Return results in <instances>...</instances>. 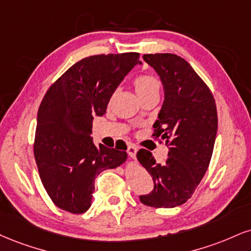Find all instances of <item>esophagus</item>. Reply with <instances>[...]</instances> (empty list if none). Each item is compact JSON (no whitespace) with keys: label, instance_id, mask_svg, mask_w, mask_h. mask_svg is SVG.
<instances>
[{"label":"esophagus","instance_id":"obj_1","mask_svg":"<svg viewBox=\"0 0 251 251\" xmlns=\"http://www.w3.org/2000/svg\"><path fill=\"white\" fill-rule=\"evenodd\" d=\"M137 151H138V149H137V146H135V145L128 144L127 153H128V155L131 156V158L135 159V155H137Z\"/></svg>","mask_w":251,"mask_h":251}]
</instances>
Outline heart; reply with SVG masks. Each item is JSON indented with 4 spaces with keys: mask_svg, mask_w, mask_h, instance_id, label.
I'll list each match as a JSON object with an SVG mask.
<instances>
[{
    "mask_svg": "<svg viewBox=\"0 0 251 251\" xmlns=\"http://www.w3.org/2000/svg\"><path fill=\"white\" fill-rule=\"evenodd\" d=\"M134 90L139 98L144 99L152 95L160 93V81L151 75H140L133 81Z\"/></svg>",
    "mask_w": 251,
    "mask_h": 251,
    "instance_id": "obj_1",
    "label": "heart"
}]
</instances>
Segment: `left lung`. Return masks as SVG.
Masks as SVG:
<instances>
[{
	"label": "left lung",
	"instance_id": "left-lung-1",
	"mask_svg": "<svg viewBox=\"0 0 251 251\" xmlns=\"http://www.w3.org/2000/svg\"><path fill=\"white\" fill-rule=\"evenodd\" d=\"M143 58L164 85L165 100L152 137L166 141L168 158L165 164H156L150 151H138L139 162L154 182L152 192L139 199L150 207L173 208L192 198L209 166L217 131L215 99L180 56L149 53Z\"/></svg>",
	"mask_w": 251,
	"mask_h": 251
}]
</instances>
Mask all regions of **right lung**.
Here are the masks:
<instances>
[{
    "label": "right lung",
    "instance_id": "add662e5",
    "mask_svg": "<svg viewBox=\"0 0 251 251\" xmlns=\"http://www.w3.org/2000/svg\"><path fill=\"white\" fill-rule=\"evenodd\" d=\"M140 63L138 52L86 57L45 93L38 108L34 155L45 191L60 209L85 213L97 175L127 158L126 149L95 146L90 134L93 118L105 114L118 85Z\"/></svg>",
    "mask_w": 251,
    "mask_h": 251
}]
</instances>
